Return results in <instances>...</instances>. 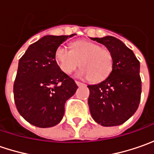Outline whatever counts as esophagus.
Returning a JSON list of instances; mask_svg holds the SVG:
<instances>
[{
    "label": "esophagus",
    "instance_id": "1",
    "mask_svg": "<svg viewBox=\"0 0 154 154\" xmlns=\"http://www.w3.org/2000/svg\"><path fill=\"white\" fill-rule=\"evenodd\" d=\"M75 83H76V85L77 86H84L85 84H83V83H81L80 81H77V80H75Z\"/></svg>",
    "mask_w": 154,
    "mask_h": 154
}]
</instances>
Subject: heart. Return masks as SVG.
<instances>
[{
	"label": "heart",
	"mask_w": 154,
	"mask_h": 154,
	"mask_svg": "<svg viewBox=\"0 0 154 154\" xmlns=\"http://www.w3.org/2000/svg\"><path fill=\"white\" fill-rule=\"evenodd\" d=\"M58 67L65 74H71L80 65L78 76L90 79L93 82L105 80L112 71L113 55L106 47L87 40L76 41L73 49L61 45L56 51Z\"/></svg>",
	"instance_id": "b5f03b06"
}]
</instances>
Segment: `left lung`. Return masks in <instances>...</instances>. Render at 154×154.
Wrapping results in <instances>:
<instances>
[{
    "label": "left lung",
    "mask_w": 154,
    "mask_h": 154,
    "mask_svg": "<svg viewBox=\"0 0 154 154\" xmlns=\"http://www.w3.org/2000/svg\"><path fill=\"white\" fill-rule=\"evenodd\" d=\"M91 39L111 51L113 68L103 81L87 86L90 112L94 121L102 126H118L128 120L139 106L141 94L140 62L133 51L114 37Z\"/></svg>",
    "instance_id": "1"
}]
</instances>
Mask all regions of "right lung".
<instances>
[{
    "mask_svg": "<svg viewBox=\"0 0 154 154\" xmlns=\"http://www.w3.org/2000/svg\"><path fill=\"white\" fill-rule=\"evenodd\" d=\"M70 36H45L31 45L19 61L14 84L16 108L28 122L50 128L62 121L65 103L78 86L56 61V49Z\"/></svg>",
    "mask_w": 154,
    "mask_h": 154,
    "instance_id": "obj_1",
    "label": "right lung"
}]
</instances>
